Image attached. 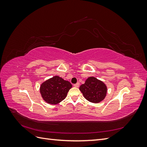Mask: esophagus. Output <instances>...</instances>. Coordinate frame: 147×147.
Here are the masks:
<instances>
[{"label":"esophagus","instance_id":"1","mask_svg":"<svg viewBox=\"0 0 147 147\" xmlns=\"http://www.w3.org/2000/svg\"><path fill=\"white\" fill-rule=\"evenodd\" d=\"M74 86L75 87L78 88V87H79V86H80V83H77L76 84H74Z\"/></svg>","mask_w":147,"mask_h":147}]
</instances>
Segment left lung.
Wrapping results in <instances>:
<instances>
[{
    "instance_id": "left-lung-1",
    "label": "left lung",
    "mask_w": 147,
    "mask_h": 147,
    "mask_svg": "<svg viewBox=\"0 0 147 147\" xmlns=\"http://www.w3.org/2000/svg\"><path fill=\"white\" fill-rule=\"evenodd\" d=\"M79 89L84 98L92 103H99L103 100L107 92L105 83L93 77L87 78Z\"/></svg>"
}]
</instances>
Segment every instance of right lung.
I'll return each instance as SVG.
<instances>
[{
	"label": "right lung",
	"instance_id": "add662e5",
	"mask_svg": "<svg viewBox=\"0 0 147 147\" xmlns=\"http://www.w3.org/2000/svg\"><path fill=\"white\" fill-rule=\"evenodd\" d=\"M72 87V84L69 82L55 76L41 84L40 91L42 98L48 104H57L65 98Z\"/></svg>",
	"mask_w": 147,
	"mask_h": 147
}]
</instances>
